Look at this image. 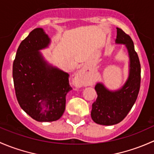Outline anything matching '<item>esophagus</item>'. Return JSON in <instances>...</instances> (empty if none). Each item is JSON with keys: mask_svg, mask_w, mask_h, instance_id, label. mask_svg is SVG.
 <instances>
[{"mask_svg": "<svg viewBox=\"0 0 154 154\" xmlns=\"http://www.w3.org/2000/svg\"><path fill=\"white\" fill-rule=\"evenodd\" d=\"M86 70H87V67L86 66H84L83 68H82V69L78 72L76 75H75V79H74V80H75V82L76 85H82V80H83V78L85 77V71Z\"/></svg>", "mask_w": 154, "mask_h": 154, "instance_id": "obj_1", "label": "esophagus"}]
</instances>
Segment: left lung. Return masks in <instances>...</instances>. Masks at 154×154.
Masks as SVG:
<instances>
[{
    "label": "left lung",
    "instance_id": "1",
    "mask_svg": "<svg viewBox=\"0 0 154 154\" xmlns=\"http://www.w3.org/2000/svg\"><path fill=\"white\" fill-rule=\"evenodd\" d=\"M116 44H125L130 58L129 75L119 90L111 91L102 83L95 87L98 97L92 105L91 118L97 124L113 125L127 116L137 99L140 88L141 66L132 39L119 28H116Z\"/></svg>",
    "mask_w": 154,
    "mask_h": 154
}]
</instances>
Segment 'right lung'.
<instances>
[{
	"instance_id": "1",
	"label": "right lung",
	"mask_w": 154,
	"mask_h": 154,
	"mask_svg": "<svg viewBox=\"0 0 154 154\" xmlns=\"http://www.w3.org/2000/svg\"><path fill=\"white\" fill-rule=\"evenodd\" d=\"M50 38L36 28L21 42L12 66L17 100L20 107L38 122H53L62 116L66 95L72 90L69 74L49 64L39 50Z\"/></svg>"
}]
</instances>
